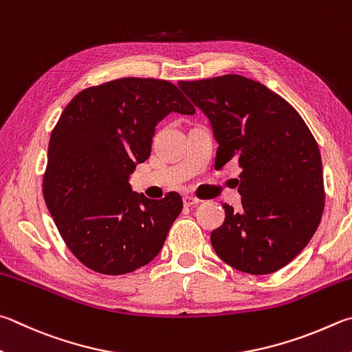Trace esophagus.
<instances>
[{
  "instance_id": "obj_1",
  "label": "esophagus",
  "mask_w": 352,
  "mask_h": 352,
  "mask_svg": "<svg viewBox=\"0 0 352 352\" xmlns=\"http://www.w3.org/2000/svg\"><path fill=\"white\" fill-rule=\"evenodd\" d=\"M200 201H201V200H198V198H195V197H192V195H184V197H183L184 206H188V208L195 206V204H198Z\"/></svg>"
}]
</instances>
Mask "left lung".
Here are the masks:
<instances>
[{
	"label": "left lung",
	"mask_w": 352,
	"mask_h": 352,
	"mask_svg": "<svg viewBox=\"0 0 352 352\" xmlns=\"http://www.w3.org/2000/svg\"><path fill=\"white\" fill-rule=\"evenodd\" d=\"M178 86L212 127L215 169L234 158L241 168V209L223 204L225 223L210 234L214 251L254 276L282 270L308 245L324 208L322 158L311 131L285 98L246 76Z\"/></svg>",
	"instance_id": "8db88e82"
}]
</instances>
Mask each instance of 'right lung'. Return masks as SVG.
Here are the masks:
<instances>
[{
    "label": "right lung",
    "mask_w": 352,
    "mask_h": 352,
    "mask_svg": "<svg viewBox=\"0 0 352 352\" xmlns=\"http://www.w3.org/2000/svg\"><path fill=\"white\" fill-rule=\"evenodd\" d=\"M195 113L164 80L120 78L85 89L63 111L47 149L43 195L67 248L106 276L138 270L162 251L183 209L177 192L151 200L129 177L151 155L166 115Z\"/></svg>",
    "instance_id": "right-lung-1"
}]
</instances>
